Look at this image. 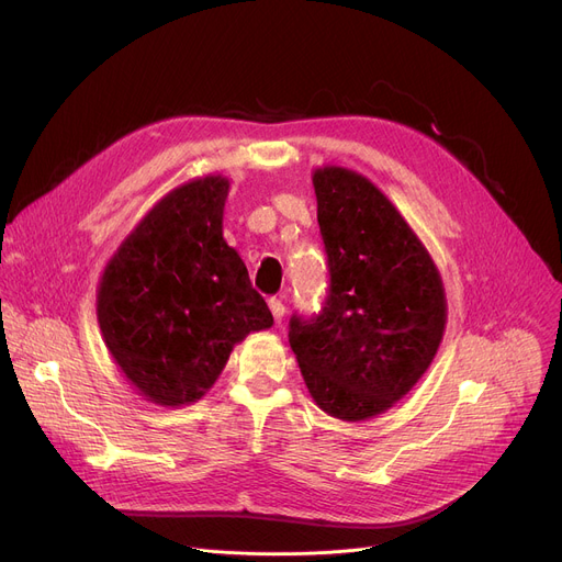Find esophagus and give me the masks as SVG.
Segmentation results:
<instances>
[{"label":"esophagus","mask_w":562,"mask_h":562,"mask_svg":"<svg viewBox=\"0 0 562 562\" xmlns=\"http://www.w3.org/2000/svg\"><path fill=\"white\" fill-rule=\"evenodd\" d=\"M269 307H271V314H273V318H276V323L280 326L282 323V318H284V303H282V299H271L269 301Z\"/></svg>","instance_id":"obj_1"}]
</instances>
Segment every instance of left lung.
<instances>
[{
  "label": "left lung",
  "mask_w": 562,
  "mask_h": 562,
  "mask_svg": "<svg viewBox=\"0 0 562 562\" xmlns=\"http://www.w3.org/2000/svg\"><path fill=\"white\" fill-rule=\"evenodd\" d=\"M312 182L330 286L318 314L291 316L289 344L316 405L364 422L430 367L447 326L445 284L419 236L364 175L326 166Z\"/></svg>",
  "instance_id": "obj_1"
}]
</instances>
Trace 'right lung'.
Masks as SVG:
<instances>
[{"label":"right lung","instance_id":"right-lung-1","mask_svg":"<svg viewBox=\"0 0 562 562\" xmlns=\"http://www.w3.org/2000/svg\"><path fill=\"white\" fill-rule=\"evenodd\" d=\"M227 191L221 175L172 189L115 250L98 286L111 358L157 405L202 398L234 344L273 326L244 259L223 239Z\"/></svg>","mask_w":562,"mask_h":562}]
</instances>
